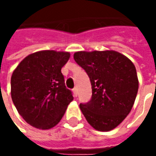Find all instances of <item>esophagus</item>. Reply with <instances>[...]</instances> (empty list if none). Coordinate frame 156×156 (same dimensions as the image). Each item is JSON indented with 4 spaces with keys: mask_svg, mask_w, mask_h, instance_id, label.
<instances>
[{
    "mask_svg": "<svg viewBox=\"0 0 156 156\" xmlns=\"http://www.w3.org/2000/svg\"><path fill=\"white\" fill-rule=\"evenodd\" d=\"M73 92L74 97H77V96H78V89H77V88H73Z\"/></svg>",
    "mask_w": 156,
    "mask_h": 156,
    "instance_id": "obj_1",
    "label": "esophagus"
}]
</instances>
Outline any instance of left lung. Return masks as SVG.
I'll use <instances>...</instances> for the list:
<instances>
[{"mask_svg":"<svg viewBox=\"0 0 156 156\" xmlns=\"http://www.w3.org/2000/svg\"><path fill=\"white\" fill-rule=\"evenodd\" d=\"M89 77L91 99L79 107L88 124L98 131H109L126 118L139 88L133 62L115 51H78L73 55Z\"/></svg>","mask_w":156,"mask_h":156,"instance_id":"8db88e82","label":"left lung"}]
</instances>
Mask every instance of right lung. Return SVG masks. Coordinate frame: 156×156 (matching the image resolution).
Wrapping results in <instances>:
<instances>
[{"instance_id": "1", "label": "right lung", "mask_w": 156, "mask_h": 156, "mask_svg": "<svg viewBox=\"0 0 156 156\" xmlns=\"http://www.w3.org/2000/svg\"><path fill=\"white\" fill-rule=\"evenodd\" d=\"M69 58V52L65 51H37L24 58L13 72L12 101L20 115L33 127H54L73 101L61 73Z\"/></svg>"}]
</instances>
